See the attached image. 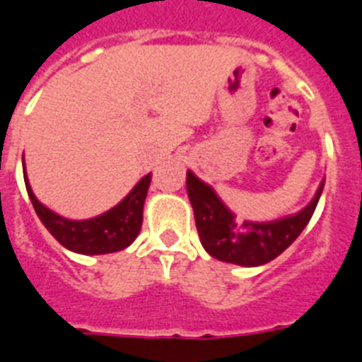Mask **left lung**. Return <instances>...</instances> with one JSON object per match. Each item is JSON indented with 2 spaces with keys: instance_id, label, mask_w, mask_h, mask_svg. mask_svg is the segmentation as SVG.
I'll return each mask as SVG.
<instances>
[{
  "instance_id": "left-lung-1",
  "label": "left lung",
  "mask_w": 362,
  "mask_h": 362,
  "mask_svg": "<svg viewBox=\"0 0 362 362\" xmlns=\"http://www.w3.org/2000/svg\"><path fill=\"white\" fill-rule=\"evenodd\" d=\"M322 188L324 181L308 206L296 214L274 221H240L211 185L190 170L187 172L188 199L192 203L202 245L216 260L243 267H258L282 255L310 223Z\"/></svg>"
}]
</instances>
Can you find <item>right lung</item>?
I'll list each match as a JSON object with an SVG mask.
<instances>
[{
    "label": "right lung",
    "mask_w": 362,
    "mask_h": 362,
    "mask_svg": "<svg viewBox=\"0 0 362 362\" xmlns=\"http://www.w3.org/2000/svg\"><path fill=\"white\" fill-rule=\"evenodd\" d=\"M23 179L40 221L69 251L88 256L122 251L132 245L141 233L144 199L150 188L151 174L144 175L119 205L91 219H67L52 212L34 196L27 172H23Z\"/></svg>",
    "instance_id": "add662e5"
}]
</instances>
